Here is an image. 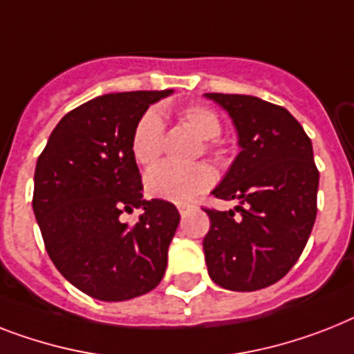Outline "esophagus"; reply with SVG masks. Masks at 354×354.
<instances>
[{
    "label": "esophagus",
    "mask_w": 354,
    "mask_h": 354,
    "mask_svg": "<svg viewBox=\"0 0 354 354\" xmlns=\"http://www.w3.org/2000/svg\"><path fill=\"white\" fill-rule=\"evenodd\" d=\"M178 211H180V214H182V216H185L187 212L191 211V205H178Z\"/></svg>",
    "instance_id": "esophagus-1"
}]
</instances>
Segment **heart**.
<instances>
[{"label":"heart","instance_id":"b5f03b06","mask_svg":"<svg viewBox=\"0 0 354 354\" xmlns=\"http://www.w3.org/2000/svg\"><path fill=\"white\" fill-rule=\"evenodd\" d=\"M183 125L194 131L202 140H207V151H216L214 138L222 132V122L212 109L202 103H191L178 112ZM132 156L140 165H152L158 162L163 151V120L156 109H149L138 120L131 138ZM214 183V171L207 163L176 165L160 163L145 176V189L151 196L169 202H191L200 192L207 191Z\"/></svg>","mask_w":354,"mask_h":354}]
</instances>
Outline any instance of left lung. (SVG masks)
<instances>
[{"instance_id":"obj_1","label":"left lung","mask_w":354,"mask_h":354,"mask_svg":"<svg viewBox=\"0 0 354 354\" xmlns=\"http://www.w3.org/2000/svg\"><path fill=\"white\" fill-rule=\"evenodd\" d=\"M229 112L240 154L212 191L234 211L203 209L207 271L229 291L277 283L300 258L317 218L318 169L306 131L287 109L245 94L207 93Z\"/></svg>"}]
</instances>
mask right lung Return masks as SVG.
Instances as JSON below:
<instances>
[{"mask_svg": "<svg viewBox=\"0 0 354 354\" xmlns=\"http://www.w3.org/2000/svg\"><path fill=\"white\" fill-rule=\"evenodd\" d=\"M167 91L103 94L59 120L37 158L32 209L45 249L74 287L103 301L142 297L162 281L180 212L143 200L131 151L138 120ZM140 206L134 226L119 220Z\"/></svg>", "mask_w": 354, "mask_h": 354, "instance_id": "add662e5", "label": "right lung"}]
</instances>
